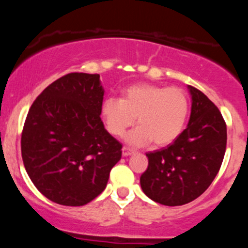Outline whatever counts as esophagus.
I'll return each mask as SVG.
<instances>
[{
    "mask_svg": "<svg viewBox=\"0 0 248 248\" xmlns=\"http://www.w3.org/2000/svg\"><path fill=\"white\" fill-rule=\"evenodd\" d=\"M133 153H134V150L130 149V148H128V147L122 148V155L124 156H129V155H132Z\"/></svg>",
    "mask_w": 248,
    "mask_h": 248,
    "instance_id": "esophagus-1",
    "label": "esophagus"
}]
</instances>
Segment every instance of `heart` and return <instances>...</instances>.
I'll return each mask as SVG.
<instances>
[{"label":"heart","mask_w":248,"mask_h":248,"mask_svg":"<svg viewBox=\"0 0 248 248\" xmlns=\"http://www.w3.org/2000/svg\"><path fill=\"white\" fill-rule=\"evenodd\" d=\"M187 113L189 101L182 88L152 84L133 85L122 99L109 96L101 104L102 120L114 136L124 135L138 116L139 126L127 136L133 146L171 143L183 132Z\"/></svg>","instance_id":"obj_1"}]
</instances>
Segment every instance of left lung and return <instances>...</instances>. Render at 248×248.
<instances>
[{"label": "left lung", "instance_id": "left-lung-1", "mask_svg": "<svg viewBox=\"0 0 248 248\" xmlns=\"http://www.w3.org/2000/svg\"><path fill=\"white\" fill-rule=\"evenodd\" d=\"M189 90V124L171 144L147 153L148 168L140 178L143 192L162 205H184L198 198L217 176L226 150V124L220 110L196 87Z\"/></svg>", "mask_w": 248, "mask_h": 248}]
</instances>
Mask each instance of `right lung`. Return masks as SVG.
Segmentation results:
<instances>
[{
	"label": "right lung",
	"instance_id": "add662e5",
	"mask_svg": "<svg viewBox=\"0 0 248 248\" xmlns=\"http://www.w3.org/2000/svg\"><path fill=\"white\" fill-rule=\"evenodd\" d=\"M100 76L73 72L45 88L31 105L21 138L22 158L50 201L81 206L104 191L122 144L100 118Z\"/></svg>",
	"mask_w": 248,
	"mask_h": 248
}]
</instances>
